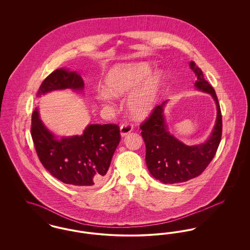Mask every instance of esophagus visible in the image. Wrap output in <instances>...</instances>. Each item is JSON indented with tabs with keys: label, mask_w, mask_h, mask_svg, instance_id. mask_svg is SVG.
Listing matches in <instances>:
<instances>
[{
	"label": "esophagus",
	"mask_w": 250,
	"mask_h": 250,
	"mask_svg": "<svg viewBox=\"0 0 250 250\" xmlns=\"http://www.w3.org/2000/svg\"><path fill=\"white\" fill-rule=\"evenodd\" d=\"M133 129V126L129 124H124L121 125L120 127V134L121 137H125L126 135H128L131 131Z\"/></svg>",
	"instance_id": "esophagus-1"
}]
</instances>
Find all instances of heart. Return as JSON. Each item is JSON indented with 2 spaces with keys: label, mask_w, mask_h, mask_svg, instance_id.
<instances>
[{
  "label": "heart",
  "mask_w": 250,
  "mask_h": 250,
  "mask_svg": "<svg viewBox=\"0 0 250 250\" xmlns=\"http://www.w3.org/2000/svg\"><path fill=\"white\" fill-rule=\"evenodd\" d=\"M153 67L147 62L120 63L111 67L106 73L103 81V89L95 96V102L106 106L113 97L131 94L126 105L131 115L136 119H144L155 108L165 75L161 70L153 72Z\"/></svg>",
  "instance_id": "b5f03b06"
}]
</instances>
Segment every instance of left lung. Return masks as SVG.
I'll return each mask as SVG.
<instances>
[{
  "label": "left lung",
  "mask_w": 250,
  "mask_h": 250,
  "mask_svg": "<svg viewBox=\"0 0 250 250\" xmlns=\"http://www.w3.org/2000/svg\"><path fill=\"white\" fill-rule=\"evenodd\" d=\"M189 67L197 77L195 88L213 97L216 118L208 139L204 143L188 146L168 131L164 112L167 100L155 107L141 129L146 146L147 167L154 178L164 184L183 183L202 174L214 158L221 140L222 116L214 88L204 80L201 68L194 62H189Z\"/></svg>",
  "instance_id": "left-lung-1"
}]
</instances>
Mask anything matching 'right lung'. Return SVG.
Here are the masks:
<instances>
[{
  "label": "right lung",
  "mask_w": 250,
  "mask_h": 250,
  "mask_svg": "<svg viewBox=\"0 0 250 250\" xmlns=\"http://www.w3.org/2000/svg\"><path fill=\"white\" fill-rule=\"evenodd\" d=\"M65 89L83 94V81L77 72L60 68L45 79L36 96ZM31 132L44 167L61 182L81 188L98 186L106 180L121 139L116 125H88L82 135L58 137L40 119L37 107L32 115Z\"/></svg>",
  "instance_id": "add662e5"
}]
</instances>
